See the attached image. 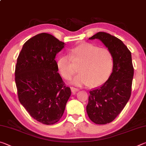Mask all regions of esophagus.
Wrapping results in <instances>:
<instances>
[{"label": "esophagus", "mask_w": 146, "mask_h": 146, "mask_svg": "<svg viewBox=\"0 0 146 146\" xmlns=\"http://www.w3.org/2000/svg\"><path fill=\"white\" fill-rule=\"evenodd\" d=\"M71 90L72 92H75V91H77L79 90V88H75V87H71Z\"/></svg>", "instance_id": "1"}]
</instances>
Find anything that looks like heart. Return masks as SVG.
I'll return each instance as SVG.
<instances>
[{"label": "heart", "mask_w": 146, "mask_h": 146, "mask_svg": "<svg viewBox=\"0 0 146 146\" xmlns=\"http://www.w3.org/2000/svg\"><path fill=\"white\" fill-rule=\"evenodd\" d=\"M74 62L81 63L78 68L80 73L73 80L76 85L88 83L92 86L100 85L108 78L113 67L110 51L91 43L79 44L72 49V55H66L58 59V71L66 80L70 79L76 73Z\"/></svg>", "instance_id": "1"}]
</instances>
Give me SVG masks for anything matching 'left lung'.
Wrapping results in <instances>:
<instances>
[{
    "label": "left lung",
    "mask_w": 146,
    "mask_h": 146,
    "mask_svg": "<svg viewBox=\"0 0 146 146\" xmlns=\"http://www.w3.org/2000/svg\"><path fill=\"white\" fill-rule=\"evenodd\" d=\"M96 38L111 53L113 72L100 87L90 91L86 111L92 122L106 124L115 119L129 100L134 68L131 51L119 38L106 32H98L90 38Z\"/></svg>",
    "instance_id": "1"
}]
</instances>
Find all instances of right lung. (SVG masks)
Returning <instances> with one entry per match:
<instances>
[{
	"mask_svg": "<svg viewBox=\"0 0 146 146\" xmlns=\"http://www.w3.org/2000/svg\"><path fill=\"white\" fill-rule=\"evenodd\" d=\"M64 46L52 35L39 33L24 43L17 58L15 80L19 100L31 117L43 124L60 119L71 95L55 60Z\"/></svg>",
	"mask_w": 146,
	"mask_h": 146,
	"instance_id": "add662e5",
	"label": "right lung"
}]
</instances>
